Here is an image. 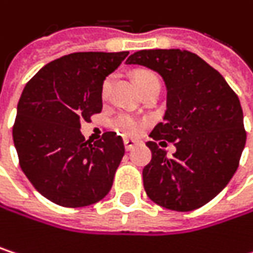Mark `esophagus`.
<instances>
[{
    "label": "esophagus",
    "instance_id": "obj_1",
    "mask_svg": "<svg viewBox=\"0 0 253 253\" xmlns=\"http://www.w3.org/2000/svg\"><path fill=\"white\" fill-rule=\"evenodd\" d=\"M125 148H126V151H130V149H133L136 145H137V140L136 139H128V137H126L125 140Z\"/></svg>",
    "mask_w": 253,
    "mask_h": 253
}]
</instances>
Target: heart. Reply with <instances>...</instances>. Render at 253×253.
I'll return each instance as SVG.
<instances>
[{"label": "heart", "instance_id": "heart-1", "mask_svg": "<svg viewBox=\"0 0 253 253\" xmlns=\"http://www.w3.org/2000/svg\"><path fill=\"white\" fill-rule=\"evenodd\" d=\"M155 80H158V79L154 76L152 73H148V72H139V73H136V83H137V87H139V89H140L142 86L151 83V82H155ZM110 87H111V77H108V79L104 82V84H102V98H107V96H108ZM114 127H116L120 133H123V134L134 136V134H137V133L140 131L142 125H140V122L136 120L134 117H130V116H126V114H125V116H120V117L116 119Z\"/></svg>", "mask_w": 253, "mask_h": 253}]
</instances>
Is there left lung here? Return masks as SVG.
Instances as JSON below:
<instances>
[{
  "mask_svg": "<svg viewBox=\"0 0 253 253\" xmlns=\"http://www.w3.org/2000/svg\"><path fill=\"white\" fill-rule=\"evenodd\" d=\"M126 63L157 72L167 87L164 122L146 142L152 152L142 173L146 195L171 211L204 207L227 186L246 143L237 95L215 69L184 49H142ZM164 140L175 143L173 157L159 148Z\"/></svg>",
  "mask_w": 253,
  "mask_h": 253,
  "instance_id": "obj_1",
  "label": "left lung"
}]
</instances>
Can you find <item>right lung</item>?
I'll list each match as a JSON object with an SVG mask.
<instances>
[{"instance_id":"right-lung-1","label":"right lung","mask_w":253,"mask_h":253,"mask_svg":"<svg viewBox=\"0 0 253 253\" xmlns=\"http://www.w3.org/2000/svg\"><path fill=\"white\" fill-rule=\"evenodd\" d=\"M128 55L75 52L43 66L23 89L13 126L19 163L51 202L79 208L99 202L125 155L122 136L105 131L90 143L80 122L102 110V84Z\"/></svg>"}]
</instances>
